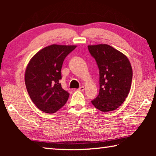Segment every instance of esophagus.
Wrapping results in <instances>:
<instances>
[{"label":"esophagus","instance_id":"34e87169","mask_svg":"<svg viewBox=\"0 0 156 156\" xmlns=\"http://www.w3.org/2000/svg\"><path fill=\"white\" fill-rule=\"evenodd\" d=\"M78 91H84V87L83 86H82V87H80L78 89Z\"/></svg>","mask_w":156,"mask_h":156}]
</instances>
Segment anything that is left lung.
<instances>
[{"mask_svg": "<svg viewBox=\"0 0 156 156\" xmlns=\"http://www.w3.org/2000/svg\"><path fill=\"white\" fill-rule=\"evenodd\" d=\"M100 72V91L92 100L94 106L105 113L118 109L130 91L133 71L128 58L107 44L88 45Z\"/></svg>", "mask_w": 156, "mask_h": 156, "instance_id": "1", "label": "left lung"}]
</instances>
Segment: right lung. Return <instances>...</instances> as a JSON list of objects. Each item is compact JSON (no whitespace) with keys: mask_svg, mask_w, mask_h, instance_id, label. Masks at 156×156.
<instances>
[{"mask_svg":"<svg viewBox=\"0 0 156 156\" xmlns=\"http://www.w3.org/2000/svg\"><path fill=\"white\" fill-rule=\"evenodd\" d=\"M76 47L51 44L38 51L29 62L25 73L26 88L42 112L54 113L67 102L69 94L62 88L59 80L63 61Z\"/></svg>","mask_w":156,"mask_h":156,"instance_id":"right-lung-1","label":"right lung"}]
</instances>
